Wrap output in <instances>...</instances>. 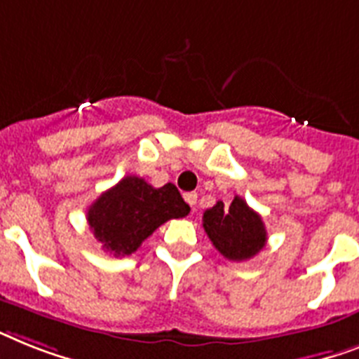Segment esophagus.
Listing matches in <instances>:
<instances>
[{
    "mask_svg": "<svg viewBox=\"0 0 359 359\" xmlns=\"http://www.w3.org/2000/svg\"><path fill=\"white\" fill-rule=\"evenodd\" d=\"M183 198H185L187 203H189V205L194 209V205H196V200H198L196 192H185V194H183Z\"/></svg>",
    "mask_w": 359,
    "mask_h": 359,
    "instance_id": "obj_1",
    "label": "esophagus"
}]
</instances>
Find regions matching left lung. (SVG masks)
Returning <instances> with one entry per match:
<instances>
[{
    "label": "left lung",
    "instance_id": "1",
    "mask_svg": "<svg viewBox=\"0 0 359 359\" xmlns=\"http://www.w3.org/2000/svg\"><path fill=\"white\" fill-rule=\"evenodd\" d=\"M203 229L216 250L235 262L253 259L268 240L260 215L240 196H235L229 207L216 201L215 207L207 209L203 212Z\"/></svg>",
    "mask_w": 359,
    "mask_h": 359
}]
</instances>
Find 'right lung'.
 <instances>
[{
  "label": "right lung",
  "mask_w": 359,
  "mask_h": 359,
  "mask_svg": "<svg viewBox=\"0 0 359 359\" xmlns=\"http://www.w3.org/2000/svg\"><path fill=\"white\" fill-rule=\"evenodd\" d=\"M189 211L172 183L156 189L143 177L126 176L91 203L88 224L102 250L124 257L137 251L161 224L183 218Z\"/></svg>",
  "instance_id": "1"
}]
</instances>
